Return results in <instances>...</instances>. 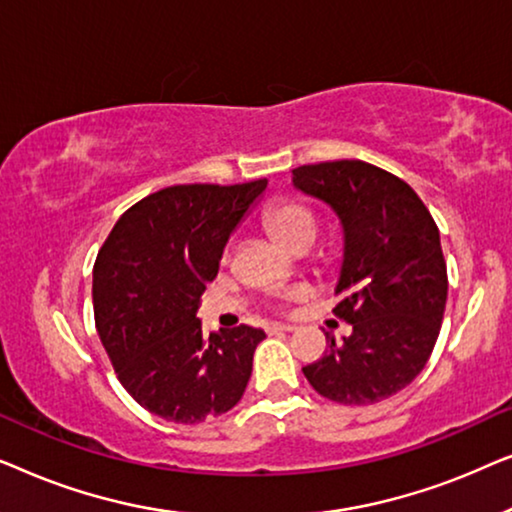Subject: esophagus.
Segmentation results:
<instances>
[{
	"instance_id": "1",
	"label": "esophagus",
	"mask_w": 512,
	"mask_h": 512,
	"mask_svg": "<svg viewBox=\"0 0 512 512\" xmlns=\"http://www.w3.org/2000/svg\"><path fill=\"white\" fill-rule=\"evenodd\" d=\"M268 328H270V333H291V331H296V326H291V324H270Z\"/></svg>"
}]
</instances>
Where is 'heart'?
I'll list each match as a JSON object with an SVG mask.
<instances>
[{"label": "heart", "mask_w": 512, "mask_h": 512, "mask_svg": "<svg viewBox=\"0 0 512 512\" xmlns=\"http://www.w3.org/2000/svg\"><path fill=\"white\" fill-rule=\"evenodd\" d=\"M263 226L272 240L291 254H305L319 233L317 216L298 200L272 202L263 214Z\"/></svg>", "instance_id": "obj_1"}]
</instances>
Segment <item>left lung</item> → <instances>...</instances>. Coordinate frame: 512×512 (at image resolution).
Masks as SVG:
<instances>
[{"label":"left lung","mask_w":512,"mask_h":512,"mask_svg":"<svg viewBox=\"0 0 512 512\" xmlns=\"http://www.w3.org/2000/svg\"><path fill=\"white\" fill-rule=\"evenodd\" d=\"M293 188L326 202L342 226L333 314L352 326L319 361L303 368L321 396L373 405L422 373L447 300V268L429 209L403 179L363 163L303 165Z\"/></svg>","instance_id":"obj_1"}]
</instances>
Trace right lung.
I'll return each mask as SVG.
<instances>
[{"label": "right lung", "instance_id": "right-lung-1", "mask_svg": "<svg viewBox=\"0 0 512 512\" xmlns=\"http://www.w3.org/2000/svg\"><path fill=\"white\" fill-rule=\"evenodd\" d=\"M268 179L184 184L146 195L116 221L93 268L100 340L118 380L153 415L198 424L240 401L261 328L202 333L200 296Z\"/></svg>", "mask_w": 512, "mask_h": 512}]
</instances>
